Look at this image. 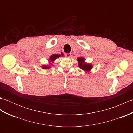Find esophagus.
I'll list each match as a JSON object with an SVG mask.
<instances>
[{
    "instance_id": "34e87169",
    "label": "esophagus",
    "mask_w": 133,
    "mask_h": 133,
    "mask_svg": "<svg viewBox=\"0 0 133 133\" xmlns=\"http://www.w3.org/2000/svg\"><path fill=\"white\" fill-rule=\"evenodd\" d=\"M65 56L68 58H70L71 57V54L70 53H67V54H65Z\"/></svg>"
}]
</instances>
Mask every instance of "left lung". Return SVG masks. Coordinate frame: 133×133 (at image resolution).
Segmentation results:
<instances>
[{"instance_id":"left-lung-1","label":"left lung","mask_w":133,"mask_h":133,"mask_svg":"<svg viewBox=\"0 0 133 133\" xmlns=\"http://www.w3.org/2000/svg\"><path fill=\"white\" fill-rule=\"evenodd\" d=\"M78 61V67L81 69H82L86 72H88L91 71V70L92 69V64L91 63H87L85 62V59L82 56L79 57L77 59Z\"/></svg>"}]
</instances>
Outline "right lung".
<instances>
[{"instance_id":"1","label":"right lung","mask_w":133,"mask_h":133,"mask_svg":"<svg viewBox=\"0 0 133 133\" xmlns=\"http://www.w3.org/2000/svg\"><path fill=\"white\" fill-rule=\"evenodd\" d=\"M61 56H63V54L61 53V54H52L51 56H50V57L49 58V64L47 65H42V69H49L52 66V64L54 63V62L56 60V59H57L58 58L60 57Z\"/></svg>"}]
</instances>
